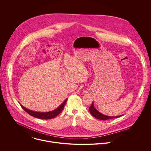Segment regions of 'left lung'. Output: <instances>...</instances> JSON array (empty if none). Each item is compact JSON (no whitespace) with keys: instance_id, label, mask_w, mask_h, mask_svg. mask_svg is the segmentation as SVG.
I'll return each instance as SVG.
<instances>
[{"instance_id":"8db88e82","label":"left lung","mask_w":151,"mask_h":151,"mask_svg":"<svg viewBox=\"0 0 151 151\" xmlns=\"http://www.w3.org/2000/svg\"><path fill=\"white\" fill-rule=\"evenodd\" d=\"M89 111H90V114L92 115V116H93L96 118L100 119V120H107V119H112V118H119L122 116V115H120V116H106V115H104L101 114L94 107L93 101L91 106L89 107Z\"/></svg>"}]
</instances>
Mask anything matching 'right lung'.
<instances>
[{"mask_svg":"<svg viewBox=\"0 0 151 151\" xmlns=\"http://www.w3.org/2000/svg\"><path fill=\"white\" fill-rule=\"evenodd\" d=\"M68 100V99H66L64 101H63V103L58 107L54 111H50V112H35V111H33L31 110H29L26 107H24L23 105H21V107L27 113L29 114L30 115L35 117L36 118H39V119H52L55 118V116H57V115H59V114H60V112L62 111V110L63 109L64 105H65L66 101Z\"/></svg>","mask_w":151,"mask_h":151,"instance_id":"obj_1","label":"right lung"}]
</instances>
